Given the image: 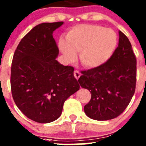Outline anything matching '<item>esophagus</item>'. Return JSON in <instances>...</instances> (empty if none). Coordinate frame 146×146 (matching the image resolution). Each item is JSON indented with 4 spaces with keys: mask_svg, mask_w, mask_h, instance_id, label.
<instances>
[{
    "mask_svg": "<svg viewBox=\"0 0 146 146\" xmlns=\"http://www.w3.org/2000/svg\"><path fill=\"white\" fill-rule=\"evenodd\" d=\"M73 75H74L75 78H76L77 79V80H78V78H80V72L78 71V70H75L74 73H73Z\"/></svg>",
    "mask_w": 146,
    "mask_h": 146,
    "instance_id": "1",
    "label": "esophagus"
}]
</instances>
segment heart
<instances>
[{
  "label": "heart",
  "instance_id": "heart-1",
  "mask_svg": "<svg viewBox=\"0 0 146 146\" xmlns=\"http://www.w3.org/2000/svg\"><path fill=\"white\" fill-rule=\"evenodd\" d=\"M117 34L110 28L95 25H79L66 35V42L60 40L59 47L65 58L73 61L79 52L80 63L94 68L102 66L111 57L117 45Z\"/></svg>",
  "mask_w": 146,
  "mask_h": 146
}]
</instances>
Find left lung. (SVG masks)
Returning <instances> with one entry per match:
<instances>
[{"label": "left lung", "mask_w": 146, "mask_h": 146, "mask_svg": "<svg viewBox=\"0 0 146 146\" xmlns=\"http://www.w3.org/2000/svg\"><path fill=\"white\" fill-rule=\"evenodd\" d=\"M118 47L107 62L98 68L81 71L78 82L91 93L84 111L98 121L117 117L127 107L134 95L136 58L127 36L119 31Z\"/></svg>", "instance_id": "left-lung-1"}]
</instances>
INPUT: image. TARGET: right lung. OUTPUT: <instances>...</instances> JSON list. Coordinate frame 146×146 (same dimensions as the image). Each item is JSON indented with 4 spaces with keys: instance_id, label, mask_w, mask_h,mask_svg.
<instances>
[{
    "instance_id": "right-lung-1",
    "label": "right lung",
    "mask_w": 146,
    "mask_h": 146,
    "mask_svg": "<svg viewBox=\"0 0 146 146\" xmlns=\"http://www.w3.org/2000/svg\"><path fill=\"white\" fill-rule=\"evenodd\" d=\"M63 24L35 26L22 39L13 56L10 76L13 100L27 118L38 123L56 120L65 101L80 88L73 67L56 60L59 50L53 32Z\"/></svg>"
}]
</instances>
